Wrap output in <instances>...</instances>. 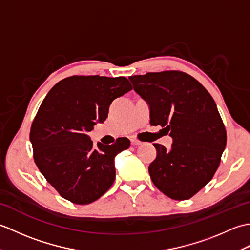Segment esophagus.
Returning <instances> with one entry per match:
<instances>
[{"mask_svg":"<svg viewBox=\"0 0 250 250\" xmlns=\"http://www.w3.org/2000/svg\"><path fill=\"white\" fill-rule=\"evenodd\" d=\"M131 144L133 146H137V145H141L142 142L139 140H135V139H131Z\"/></svg>","mask_w":250,"mask_h":250,"instance_id":"1","label":"esophagus"}]
</instances>
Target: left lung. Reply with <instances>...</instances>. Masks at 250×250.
Here are the masks:
<instances>
[{
    "label": "left lung",
    "mask_w": 250,
    "mask_h": 250,
    "mask_svg": "<svg viewBox=\"0 0 250 250\" xmlns=\"http://www.w3.org/2000/svg\"><path fill=\"white\" fill-rule=\"evenodd\" d=\"M149 105L150 125L173 139L169 150L153 144L157 157L148 171L156 187L173 200H188L209 183L227 144L214 99L192 76L180 71L130 76Z\"/></svg>",
    "instance_id": "1"
}]
</instances>
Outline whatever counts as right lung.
Listing matches in <instances>:
<instances>
[{
  "label": "right lung",
  "instance_id": "1",
  "mask_svg": "<svg viewBox=\"0 0 250 250\" xmlns=\"http://www.w3.org/2000/svg\"><path fill=\"white\" fill-rule=\"evenodd\" d=\"M132 90L125 77L71 76L50 89L32 122L37 167L52 187L75 204L101 198L116 177L114 159L130 147L126 137L93 146L88 133L107 118L109 105Z\"/></svg>",
  "mask_w": 250,
  "mask_h": 250
}]
</instances>
